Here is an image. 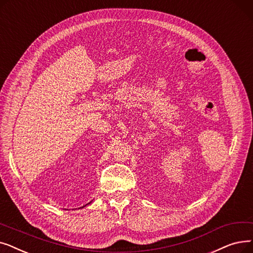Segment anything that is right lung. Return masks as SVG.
<instances>
[{
    "instance_id": "right-lung-1",
    "label": "right lung",
    "mask_w": 253,
    "mask_h": 253,
    "mask_svg": "<svg viewBox=\"0 0 253 253\" xmlns=\"http://www.w3.org/2000/svg\"><path fill=\"white\" fill-rule=\"evenodd\" d=\"M88 204H90V202H89V203H88ZM88 204H86V205H88ZM86 205H84V206H82V208H83V207H85V206H86Z\"/></svg>"
}]
</instances>
